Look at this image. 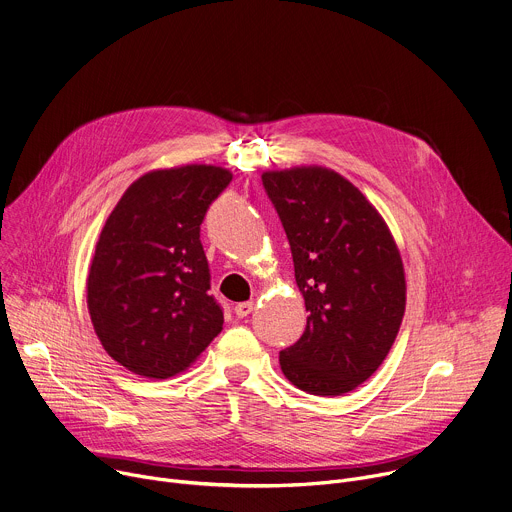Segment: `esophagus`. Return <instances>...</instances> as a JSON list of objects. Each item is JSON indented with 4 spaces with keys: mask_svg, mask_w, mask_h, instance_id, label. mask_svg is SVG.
Returning <instances> with one entry per match:
<instances>
[{
    "mask_svg": "<svg viewBox=\"0 0 512 512\" xmlns=\"http://www.w3.org/2000/svg\"><path fill=\"white\" fill-rule=\"evenodd\" d=\"M253 310H255V304H253V302H241V304L235 306V314H237L239 318H247Z\"/></svg>",
    "mask_w": 512,
    "mask_h": 512,
    "instance_id": "obj_1",
    "label": "esophagus"
}]
</instances>
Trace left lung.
<instances>
[{
	"instance_id": "8db88e82",
	"label": "left lung",
	"mask_w": 512,
	"mask_h": 512,
	"mask_svg": "<svg viewBox=\"0 0 512 512\" xmlns=\"http://www.w3.org/2000/svg\"><path fill=\"white\" fill-rule=\"evenodd\" d=\"M261 180L310 312L302 338L279 352L281 371L310 395L354 391L387 358L405 314L397 243L377 208L330 168L269 170Z\"/></svg>"
}]
</instances>
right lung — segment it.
Listing matches in <instances>:
<instances>
[{"label":"right lung","mask_w":512,"mask_h":512,"mask_svg":"<svg viewBox=\"0 0 512 512\" xmlns=\"http://www.w3.org/2000/svg\"><path fill=\"white\" fill-rule=\"evenodd\" d=\"M231 180L227 168L206 164L152 170L109 214L87 275V306L103 348L127 371L176 377L223 330L200 225Z\"/></svg>","instance_id":"right-lung-1"}]
</instances>
